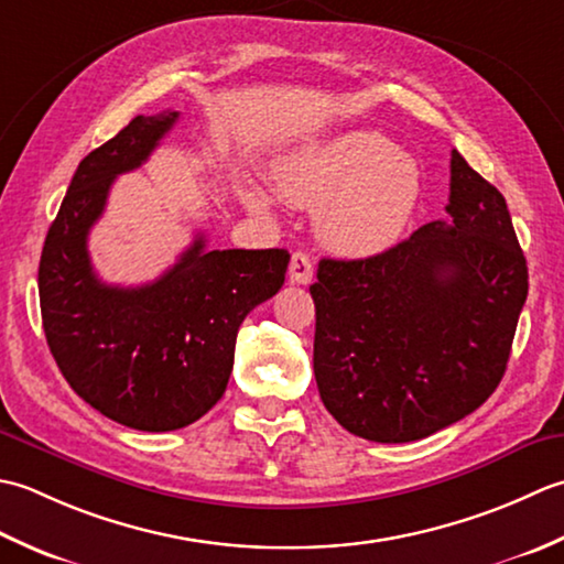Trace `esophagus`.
Returning a JSON list of instances; mask_svg holds the SVG:
<instances>
[{"label":"esophagus","instance_id":"obj_1","mask_svg":"<svg viewBox=\"0 0 564 564\" xmlns=\"http://www.w3.org/2000/svg\"><path fill=\"white\" fill-rule=\"evenodd\" d=\"M314 278V265H312V258L306 256V252L296 250L292 260H290V280L296 284H308Z\"/></svg>","mask_w":564,"mask_h":564}]
</instances>
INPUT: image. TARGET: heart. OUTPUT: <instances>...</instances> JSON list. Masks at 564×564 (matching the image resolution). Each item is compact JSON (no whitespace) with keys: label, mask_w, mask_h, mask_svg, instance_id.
I'll use <instances>...</instances> for the list:
<instances>
[{"label":"heart","mask_w":564,"mask_h":564,"mask_svg":"<svg viewBox=\"0 0 564 564\" xmlns=\"http://www.w3.org/2000/svg\"><path fill=\"white\" fill-rule=\"evenodd\" d=\"M282 199L316 209L321 243L348 258L377 256L406 231L421 199V167L377 131H348L282 158L272 172ZM252 212L268 214L260 185L243 189Z\"/></svg>","instance_id":"heart-1"}]
</instances>
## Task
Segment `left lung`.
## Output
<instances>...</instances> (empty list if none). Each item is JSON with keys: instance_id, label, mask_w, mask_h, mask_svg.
<instances>
[{"instance_id": "1", "label": "left lung", "mask_w": 564, "mask_h": 564, "mask_svg": "<svg viewBox=\"0 0 564 564\" xmlns=\"http://www.w3.org/2000/svg\"><path fill=\"white\" fill-rule=\"evenodd\" d=\"M445 212L379 256L324 258L308 286L321 401L365 441L426 438L507 372L528 296L507 199L453 151Z\"/></svg>"}]
</instances>
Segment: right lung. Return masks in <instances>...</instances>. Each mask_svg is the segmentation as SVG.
<instances>
[{
  "label": "right lung",
  "mask_w": 564,
  "mask_h": 564,
  "mask_svg": "<svg viewBox=\"0 0 564 564\" xmlns=\"http://www.w3.org/2000/svg\"><path fill=\"white\" fill-rule=\"evenodd\" d=\"M180 111L135 117L77 165L39 265L45 340L75 392L107 419L165 433L224 397L243 318L284 284L290 252L206 250L197 236L155 282L105 284L87 252L113 180L141 167Z\"/></svg>",
  "instance_id": "add662e5"
}]
</instances>
